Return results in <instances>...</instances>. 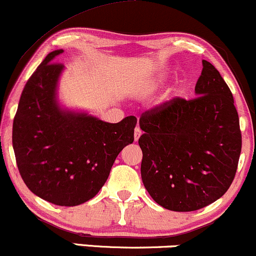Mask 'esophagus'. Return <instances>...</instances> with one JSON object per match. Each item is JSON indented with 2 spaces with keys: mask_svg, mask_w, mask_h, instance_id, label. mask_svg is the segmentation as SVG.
<instances>
[{
  "mask_svg": "<svg viewBox=\"0 0 256 256\" xmlns=\"http://www.w3.org/2000/svg\"><path fill=\"white\" fill-rule=\"evenodd\" d=\"M141 134H142V132H141V129L138 128V127L135 128V129H134V140L138 141V138L141 136Z\"/></svg>",
  "mask_w": 256,
  "mask_h": 256,
  "instance_id": "esophagus-1",
  "label": "esophagus"
}]
</instances>
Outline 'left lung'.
Wrapping results in <instances>:
<instances>
[{"mask_svg":"<svg viewBox=\"0 0 256 256\" xmlns=\"http://www.w3.org/2000/svg\"><path fill=\"white\" fill-rule=\"evenodd\" d=\"M194 92V100L176 97L140 118L144 188L162 208L182 212L228 191L242 147L234 97L209 62L203 60Z\"/></svg>","mask_w":256,"mask_h":256,"instance_id":"left-lung-1","label":"left lung"}]
</instances>
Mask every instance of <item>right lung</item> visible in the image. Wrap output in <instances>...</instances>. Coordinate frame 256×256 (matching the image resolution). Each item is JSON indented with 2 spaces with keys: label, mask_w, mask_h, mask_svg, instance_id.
<instances>
[{
  "label": "right lung",
  "mask_w": 256,
  "mask_h": 256,
  "mask_svg": "<svg viewBox=\"0 0 256 256\" xmlns=\"http://www.w3.org/2000/svg\"><path fill=\"white\" fill-rule=\"evenodd\" d=\"M46 56L22 91L12 122V148L27 188L50 203L74 206L98 194L116 156L133 144L135 116L108 123L60 108L56 86L64 65Z\"/></svg>",
  "instance_id": "right-lung-1"
}]
</instances>
